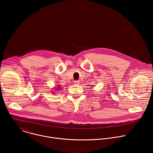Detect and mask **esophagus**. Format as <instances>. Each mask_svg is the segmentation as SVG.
<instances>
[{
    "instance_id": "1",
    "label": "esophagus",
    "mask_w": 153,
    "mask_h": 153,
    "mask_svg": "<svg viewBox=\"0 0 153 153\" xmlns=\"http://www.w3.org/2000/svg\"><path fill=\"white\" fill-rule=\"evenodd\" d=\"M80 82L79 80H74V85H79Z\"/></svg>"
}]
</instances>
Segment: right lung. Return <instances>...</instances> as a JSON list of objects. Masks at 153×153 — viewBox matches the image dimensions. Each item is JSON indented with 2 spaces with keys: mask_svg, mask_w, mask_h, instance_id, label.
<instances>
[{
  "mask_svg": "<svg viewBox=\"0 0 153 153\" xmlns=\"http://www.w3.org/2000/svg\"><path fill=\"white\" fill-rule=\"evenodd\" d=\"M58 88H59V90H60V87H58Z\"/></svg>",
  "mask_w": 153,
  "mask_h": 153,
  "instance_id": "add662e5",
  "label": "right lung"
}]
</instances>
